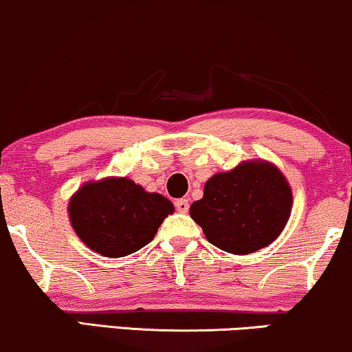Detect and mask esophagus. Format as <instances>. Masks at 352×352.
I'll return each instance as SVG.
<instances>
[{
    "label": "esophagus",
    "mask_w": 352,
    "mask_h": 352,
    "mask_svg": "<svg viewBox=\"0 0 352 352\" xmlns=\"http://www.w3.org/2000/svg\"><path fill=\"white\" fill-rule=\"evenodd\" d=\"M175 208H177V211H180V212H188V209H190L188 199H185V198L177 199V201H175Z\"/></svg>",
    "instance_id": "1"
}]
</instances>
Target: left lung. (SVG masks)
Segmentation results:
<instances>
[{
    "label": "left lung",
    "mask_w": 352,
    "mask_h": 352,
    "mask_svg": "<svg viewBox=\"0 0 352 352\" xmlns=\"http://www.w3.org/2000/svg\"><path fill=\"white\" fill-rule=\"evenodd\" d=\"M291 206V186L278 168L268 162H243L211 177L203 198L190 206V216L209 243L248 255L278 239Z\"/></svg>",
    "instance_id": "obj_1"
}]
</instances>
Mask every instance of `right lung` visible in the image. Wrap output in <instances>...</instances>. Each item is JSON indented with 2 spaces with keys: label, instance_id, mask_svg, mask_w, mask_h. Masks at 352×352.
Returning <instances> with one entry per match:
<instances>
[{
  "label": "right lung",
  "instance_id": "obj_1",
  "mask_svg": "<svg viewBox=\"0 0 352 352\" xmlns=\"http://www.w3.org/2000/svg\"><path fill=\"white\" fill-rule=\"evenodd\" d=\"M173 204L130 179L86 184L69 201V219L89 248L104 256L131 255L148 245Z\"/></svg>",
  "mask_w": 352,
  "mask_h": 352
}]
</instances>
